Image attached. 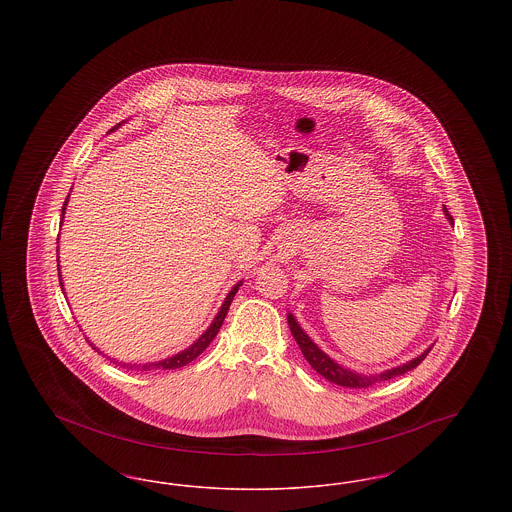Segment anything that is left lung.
<instances>
[{
    "label": "left lung",
    "mask_w": 512,
    "mask_h": 512,
    "mask_svg": "<svg viewBox=\"0 0 512 512\" xmlns=\"http://www.w3.org/2000/svg\"><path fill=\"white\" fill-rule=\"evenodd\" d=\"M443 213H445V217L449 219V222L453 224V217L449 215L447 207H443ZM288 324H290L293 338L297 341V345H299L303 357L307 359V363L313 366L320 376H324L326 380H330V382H334V384H338V386H343V388H368V386H372V384H376V382H382V380H390V378H395V376H401V374H405V372H409V370H413V368L420 365V363L426 359V355L430 353V349H432V347H428L422 355H418L416 359L405 363V365L395 366V368H390V370H386V372H382V374H376V376H365V374L353 372V370H349V368H343V366L338 365L334 359H330L324 351H320L317 347V343H313V340L301 330V326L297 324V320L293 318L292 313H288Z\"/></svg>",
    "instance_id": "left-lung-1"
}]
</instances>
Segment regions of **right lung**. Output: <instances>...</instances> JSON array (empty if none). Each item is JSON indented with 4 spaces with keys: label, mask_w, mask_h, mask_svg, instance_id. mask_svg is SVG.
Masks as SVG:
<instances>
[{
    "label": "right lung",
    "mask_w": 512,
    "mask_h": 512,
    "mask_svg": "<svg viewBox=\"0 0 512 512\" xmlns=\"http://www.w3.org/2000/svg\"><path fill=\"white\" fill-rule=\"evenodd\" d=\"M121 124H117L115 128H119ZM113 128V130H115ZM67 203H69V195H67V199H65V203H63V209H61V222H63V215H65V209H67ZM57 244H59V238H57ZM59 249V247H57ZM59 259V257H57ZM59 263V261H57ZM59 268V265H57ZM59 284H61V290H63V282H61V274H59ZM242 286V282H238L230 293L226 295V299H224V303H222V307H220L219 313H217V317L215 320L211 322V326L199 336V340H195L188 349H184V351H180V353H176V355H172L169 359H163V361H157V363H146V365H122L119 361H115V359H111L113 363H117V365L122 366V368H130V370H138V368H142V370H155V368H163V370H174V368H180V366H186L188 363H192L194 359H197L207 347H209V343L215 340V336L219 334L220 326H222V322H224V317H226V313H228V309H230V303H232V299H234V295L238 292V288ZM92 347H94V343H90ZM96 349V347H94ZM99 351V349H96Z\"/></svg>",
    "instance_id": "1"
}]
</instances>
